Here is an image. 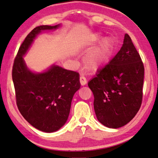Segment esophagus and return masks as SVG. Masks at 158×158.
I'll list each match as a JSON object with an SVG mask.
<instances>
[{
	"label": "esophagus",
	"instance_id": "obj_1",
	"mask_svg": "<svg viewBox=\"0 0 158 158\" xmlns=\"http://www.w3.org/2000/svg\"><path fill=\"white\" fill-rule=\"evenodd\" d=\"M80 82H81V84L82 86H84L87 84V79L85 76H81L80 77Z\"/></svg>",
	"mask_w": 158,
	"mask_h": 158
}]
</instances>
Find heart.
I'll return each instance as SVG.
<instances>
[{"label": "heart", "instance_id": "1", "mask_svg": "<svg viewBox=\"0 0 158 158\" xmlns=\"http://www.w3.org/2000/svg\"><path fill=\"white\" fill-rule=\"evenodd\" d=\"M113 41L109 37L104 38L98 46L92 50L85 58L87 68L90 71H96L103 67L111 55Z\"/></svg>", "mask_w": 158, "mask_h": 158}]
</instances>
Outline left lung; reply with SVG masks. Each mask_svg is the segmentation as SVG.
Segmentation results:
<instances>
[{
	"mask_svg": "<svg viewBox=\"0 0 158 158\" xmlns=\"http://www.w3.org/2000/svg\"><path fill=\"white\" fill-rule=\"evenodd\" d=\"M143 76L140 55L126 34L120 51L88 82L99 122L118 128L135 117L142 105Z\"/></svg>",
	"mask_w": 158,
	"mask_h": 158,
	"instance_id": "8db88e82",
	"label": "left lung"
}]
</instances>
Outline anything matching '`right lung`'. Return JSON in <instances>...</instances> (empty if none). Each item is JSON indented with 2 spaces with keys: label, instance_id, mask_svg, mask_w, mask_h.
Listing matches in <instances>:
<instances>
[{
  "label": "right lung",
  "instance_id": "right-lung-1",
  "mask_svg": "<svg viewBox=\"0 0 158 158\" xmlns=\"http://www.w3.org/2000/svg\"><path fill=\"white\" fill-rule=\"evenodd\" d=\"M60 26H40L33 29L19 48L12 68L19 112L33 127L45 132L58 131L67 121L72 98L81 87L79 73L57 65L43 73H33L23 57L37 35Z\"/></svg>",
  "mask_w": 158,
  "mask_h": 158
}]
</instances>
